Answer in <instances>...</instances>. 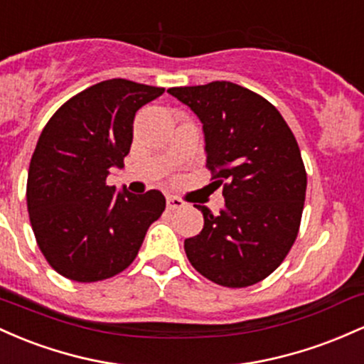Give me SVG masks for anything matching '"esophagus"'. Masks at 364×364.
Here are the masks:
<instances>
[{
    "mask_svg": "<svg viewBox=\"0 0 364 364\" xmlns=\"http://www.w3.org/2000/svg\"><path fill=\"white\" fill-rule=\"evenodd\" d=\"M166 208L168 210H182V208H186V203L175 196H166Z\"/></svg>",
    "mask_w": 364,
    "mask_h": 364,
    "instance_id": "obj_1",
    "label": "esophagus"
}]
</instances>
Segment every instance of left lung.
Listing matches in <instances>:
<instances>
[{
    "instance_id": "obj_1",
    "label": "left lung",
    "mask_w": 364,
    "mask_h": 364,
    "mask_svg": "<svg viewBox=\"0 0 364 364\" xmlns=\"http://www.w3.org/2000/svg\"><path fill=\"white\" fill-rule=\"evenodd\" d=\"M203 122L206 168L223 186L225 210L198 206L204 227L186 239L208 280L240 289L267 279L291 251L306 198V168L292 130L259 94L227 80L170 87Z\"/></svg>"
}]
</instances>
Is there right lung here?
Instances as JSON below:
<instances>
[{
  "label": "right lung",
  "instance_id": "obj_1",
  "mask_svg": "<svg viewBox=\"0 0 364 364\" xmlns=\"http://www.w3.org/2000/svg\"><path fill=\"white\" fill-rule=\"evenodd\" d=\"M163 92L103 80L61 105L41 132L28 165L27 210L41 252L65 279L85 284L124 272L165 211L160 191L136 196L106 183L112 166H124L136 112Z\"/></svg>",
  "mask_w": 364,
  "mask_h": 364
}]
</instances>
